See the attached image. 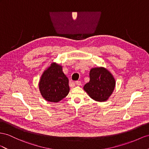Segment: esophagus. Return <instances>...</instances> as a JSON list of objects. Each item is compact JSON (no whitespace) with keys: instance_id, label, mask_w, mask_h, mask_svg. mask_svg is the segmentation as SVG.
I'll list each match as a JSON object with an SVG mask.
<instances>
[{"instance_id":"esophagus-1","label":"esophagus","mask_w":149,"mask_h":149,"mask_svg":"<svg viewBox=\"0 0 149 149\" xmlns=\"http://www.w3.org/2000/svg\"><path fill=\"white\" fill-rule=\"evenodd\" d=\"M75 83V84L77 86H81V84H82V82L81 81H76Z\"/></svg>"}]
</instances>
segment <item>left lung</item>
Listing matches in <instances>:
<instances>
[{
    "label": "left lung",
    "instance_id": "obj_1",
    "mask_svg": "<svg viewBox=\"0 0 149 149\" xmlns=\"http://www.w3.org/2000/svg\"><path fill=\"white\" fill-rule=\"evenodd\" d=\"M89 77V82L84 87L89 96L97 101L107 100L115 87V81L111 73L104 68H94L90 71Z\"/></svg>",
    "mask_w": 149,
    "mask_h": 149
}]
</instances>
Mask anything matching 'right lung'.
I'll use <instances>...</instances> for the list:
<instances>
[{"mask_svg":"<svg viewBox=\"0 0 149 149\" xmlns=\"http://www.w3.org/2000/svg\"><path fill=\"white\" fill-rule=\"evenodd\" d=\"M42 96L46 100L57 102L69 92L68 79L59 65L52 63L42 75L39 84Z\"/></svg>","mask_w":149,"mask_h":149,"instance_id":"add662e5","label":"right lung"}]
</instances>
